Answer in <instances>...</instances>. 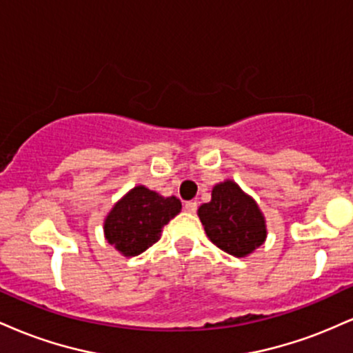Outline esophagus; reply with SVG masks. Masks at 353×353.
I'll return each mask as SVG.
<instances>
[{
  "mask_svg": "<svg viewBox=\"0 0 353 353\" xmlns=\"http://www.w3.org/2000/svg\"><path fill=\"white\" fill-rule=\"evenodd\" d=\"M184 209L188 210L189 214H194V212H196V210H197V202H196V201H188V202H185V204H184Z\"/></svg>",
  "mask_w": 353,
  "mask_h": 353,
  "instance_id": "34e87169",
  "label": "esophagus"
}]
</instances>
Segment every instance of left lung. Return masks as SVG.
<instances>
[{
	"label": "left lung",
	"instance_id": "1",
	"mask_svg": "<svg viewBox=\"0 0 353 353\" xmlns=\"http://www.w3.org/2000/svg\"><path fill=\"white\" fill-rule=\"evenodd\" d=\"M197 216L210 242L234 257H247L267 239L264 212L232 179L214 185L210 201L197 209Z\"/></svg>",
	"mask_w": 353,
	"mask_h": 353
}]
</instances>
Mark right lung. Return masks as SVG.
<instances>
[{
    "label": "right lung",
    "mask_w": 353,
    "mask_h": 353,
    "mask_svg": "<svg viewBox=\"0 0 353 353\" xmlns=\"http://www.w3.org/2000/svg\"><path fill=\"white\" fill-rule=\"evenodd\" d=\"M176 196L164 197L136 185L112 205L104 219V237L124 257L143 254L161 239L163 228L181 212Z\"/></svg>",
    "instance_id": "obj_1"
}]
</instances>
